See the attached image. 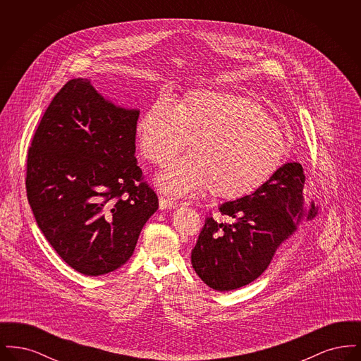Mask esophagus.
I'll list each match as a JSON object with an SVG mask.
<instances>
[{
	"label": "esophagus",
	"mask_w": 361,
	"mask_h": 361,
	"mask_svg": "<svg viewBox=\"0 0 361 361\" xmlns=\"http://www.w3.org/2000/svg\"><path fill=\"white\" fill-rule=\"evenodd\" d=\"M178 206V203L172 199V197H166V196H161L159 197V208L161 209H168V208H176Z\"/></svg>",
	"instance_id": "1"
}]
</instances>
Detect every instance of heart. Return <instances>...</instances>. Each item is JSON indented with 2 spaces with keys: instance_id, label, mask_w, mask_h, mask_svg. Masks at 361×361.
<instances>
[{
  "instance_id": "obj_1",
  "label": "heart",
  "mask_w": 361,
  "mask_h": 361,
  "mask_svg": "<svg viewBox=\"0 0 361 361\" xmlns=\"http://www.w3.org/2000/svg\"><path fill=\"white\" fill-rule=\"evenodd\" d=\"M143 155L164 164L157 184L174 196L206 188L214 197L234 200L252 195L275 174L287 142L259 104L234 93L197 90L176 106L159 97L137 124Z\"/></svg>"
}]
</instances>
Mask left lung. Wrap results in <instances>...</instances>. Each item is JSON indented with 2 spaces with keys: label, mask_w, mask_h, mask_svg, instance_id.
<instances>
[{
  "label": "left lung",
  "mask_w": 361,
  "mask_h": 361,
  "mask_svg": "<svg viewBox=\"0 0 361 361\" xmlns=\"http://www.w3.org/2000/svg\"><path fill=\"white\" fill-rule=\"evenodd\" d=\"M305 172L299 162H288L255 193L219 207L230 224L207 216L192 249V267L208 287L216 291L240 288L268 268L277 247L296 230L293 219L305 216ZM311 208L306 218L311 219Z\"/></svg>",
  "instance_id": "obj_1"
}]
</instances>
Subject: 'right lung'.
<instances>
[{
  "label": "right lung",
  "instance_id": "obj_1",
  "mask_svg": "<svg viewBox=\"0 0 361 361\" xmlns=\"http://www.w3.org/2000/svg\"><path fill=\"white\" fill-rule=\"evenodd\" d=\"M137 118L74 78L52 99L28 149L25 188L36 224L82 275L124 265L158 208L135 158Z\"/></svg>",
  "mask_w": 361,
  "mask_h": 361
}]
</instances>
